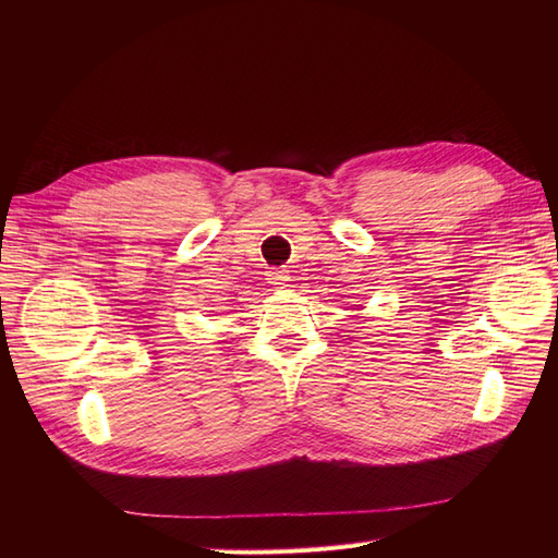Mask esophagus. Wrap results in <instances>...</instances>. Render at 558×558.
<instances>
[{"mask_svg":"<svg viewBox=\"0 0 558 558\" xmlns=\"http://www.w3.org/2000/svg\"><path fill=\"white\" fill-rule=\"evenodd\" d=\"M267 279H269V283L275 286V289H286V286H291V272H289V269H283V267L269 269Z\"/></svg>","mask_w":558,"mask_h":558,"instance_id":"obj_1","label":"esophagus"}]
</instances>
